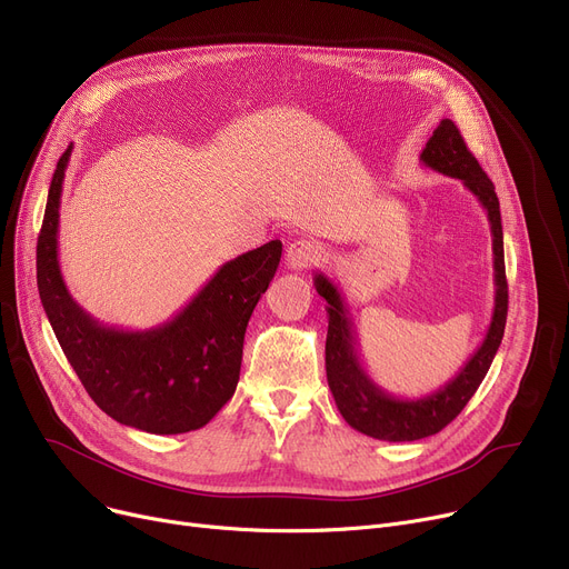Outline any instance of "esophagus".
<instances>
[{"mask_svg":"<svg viewBox=\"0 0 569 569\" xmlns=\"http://www.w3.org/2000/svg\"><path fill=\"white\" fill-rule=\"evenodd\" d=\"M325 256V249L313 242V239H295L286 249V264L290 269H307L316 262H320Z\"/></svg>","mask_w":569,"mask_h":569,"instance_id":"34e87169","label":"esophagus"}]
</instances>
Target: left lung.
<instances>
[{"label": "left lung", "mask_w": 569, "mask_h": 569, "mask_svg": "<svg viewBox=\"0 0 569 569\" xmlns=\"http://www.w3.org/2000/svg\"><path fill=\"white\" fill-rule=\"evenodd\" d=\"M420 161L440 174L461 179L463 187L485 207L491 226L496 286L493 313L482 343L477 346V350L459 369V373L452 380H447L442 387H438L436 392L417 399H403L385 392L367 373L362 357L357 352L352 320L348 316L339 288L322 272H316L313 277V286L318 295L325 297V311L330 316L325 343V369L337 408L355 431L390 442H410L433 436L455 420V417L466 408L470 397L477 392V387L485 380L502 341L507 320L502 223L500 202L493 191V182L487 177L482 166L477 163V159L470 154V149L466 147L452 119H442L438 124L427 147L422 149Z\"/></svg>", "instance_id": "left-lung-1"}]
</instances>
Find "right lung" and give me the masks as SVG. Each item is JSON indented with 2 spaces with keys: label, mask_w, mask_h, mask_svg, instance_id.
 I'll return each instance as SVG.
<instances>
[{
  "label": "right lung",
  "mask_w": 569,
  "mask_h": 569,
  "mask_svg": "<svg viewBox=\"0 0 569 569\" xmlns=\"http://www.w3.org/2000/svg\"><path fill=\"white\" fill-rule=\"evenodd\" d=\"M73 142L59 157L37 244L43 311L87 395L119 425L174 436L204 427L234 395L249 318L274 279L272 239L223 262L191 302L149 330H119L89 316L59 269V200Z\"/></svg>",
  "instance_id": "1"
}]
</instances>
